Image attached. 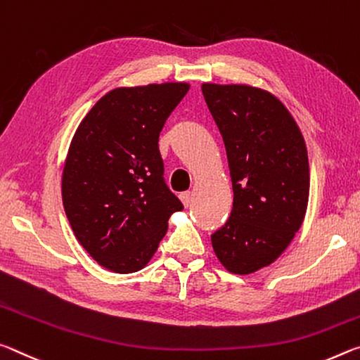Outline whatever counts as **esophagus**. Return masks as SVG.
Returning a JSON list of instances; mask_svg holds the SVG:
<instances>
[{
  "label": "esophagus",
  "mask_w": 360,
  "mask_h": 360,
  "mask_svg": "<svg viewBox=\"0 0 360 360\" xmlns=\"http://www.w3.org/2000/svg\"><path fill=\"white\" fill-rule=\"evenodd\" d=\"M180 199H181V202H184L185 207H190V205L193 204V193H181Z\"/></svg>",
  "instance_id": "obj_1"
}]
</instances>
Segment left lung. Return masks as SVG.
Masks as SVG:
<instances>
[{"label":"left lung","instance_id":"left-lung-1","mask_svg":"<svg viewBox=\"0 0 360 360\" xmlns=\"http://www.w3.org/2000/svg\"><path fill=\"white\" fill-rule=\"evenodd\" d=\"M201 89L225 143L234 194L212 247L229 273L247 276L278 260L303 225L308 150L292 113L269 91L217 82Z\"/></svg>","mask_w":360,"mask_h":360}]
</instances>
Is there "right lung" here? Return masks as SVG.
Wrapping results in <instances>:
<instances>
[{"label": "right lung", "instance_id": "add662e5", "mask_svg": "<svg viewBox=\"0 0 360 360\" xmlns=\"http://www.w3.org/2000/svg\"><path fill=\"white\" fill-rule=\"evenodd\" d=\"M188 82L116 87L89 110L70 143L62 199L73 233L100 266L145 268L184 205L164 184L159 134Z\"/></svg>", "mask_w": 360, "mask_h": 360}]
</instances>
